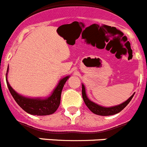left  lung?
Segmentation results:
<instances>
[{"label":"left lung","instance_id":"1","mask_svg":"<svg viewBox=\"0 0 147 147\" xmlns=\"http://www.w3.org/2000/svg\"><path fill=\"white\" fill-rule=\"evenodd\" d=\"M133 94L131 97H130L129 99H127L125 102H124L123 103L120 105H118V106H113V107H103V106H100L99 105L95 104L93 102L90 101L87 98V95H86L85 92V89H84V86L82 84V98L84 102L85 103L86 106L88 107L90 111L93 112L94 114H98V115H101V116H109V115H113V114H116L117 113L120 112L124 108H125V106L130 103V101L131 100V99L133 98Z\"/></svg>","mask_w":147,"mask_h":147}]
</instances>
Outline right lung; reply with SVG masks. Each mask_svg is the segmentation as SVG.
<instances>
[{"instance_id": "add662e5", "label": "right lung", "mask_w": 147, "mask_h": 147, "mask_svg": "<svg viewBox=\"0 0 147 147\" xmlns=\"http://www.w3.org/2000/svg\"><path fill=\"white\" fill-rule=\"evenodd\" d=\"M68 77L69 76H65L61 79L52 95L46 99H31L21 96L11 88L7 80L6 83L12 97L24 111L33 115L44 116L53 114L58 109L60 103L62 90Z\"/></svg>"}]
</instances>
